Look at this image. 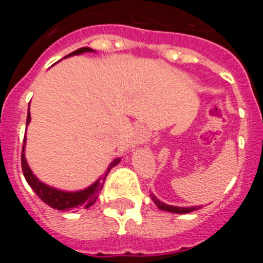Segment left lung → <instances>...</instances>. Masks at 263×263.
Wrapping results in <instances>:
<instances>
[{
  "label": "left lung",
  "mask_w": 263,
  "mask_h": 263,
  "mask_svg": "<svg viewBox=\"0 0 263 263\" xmlns=\"http://www.w3.org/2000/svg\"><path fill=\"white\" fill-rule=\"evenodd\" d=\"M150 197L153 199V201L155 203V205L162 211H166V212H171V213H190V212H194V211L199 210L201 206H175V205H168V204L163 203V201H160L154 194H150Z\"/></svg>",
  "instance_id": "left-lung-1"
}]
</instances>
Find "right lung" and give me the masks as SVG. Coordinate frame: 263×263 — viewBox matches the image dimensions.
Segmentation results:
<instances>
[{"mask_svg":"<svg viewBox=\"0 0 263 263\" xmlns=\"http://www.w3.org/2000/svg\"><path fill=\"white\" fill-rule=\"evenodd\" d=\"M84 52H95V50L89 47H81L79 50L73 51L69 55H67L66 58L73 57V55H81ZM31 121V116H30V104H29V113H27V120H26V126L30 124ZM25 147H26V137L23 138V147H22V155H21V162H22V171L26 182L29 183V185L31 187V190L38 195V197L42 201H45L47 205H50L51 208L58 211H69L73 210V208H89L90 205H93L95 201H96L97 196H99L100 191L103 190L104 182H105L106 175L109 174L111 168L115 166H117L121 162V158H116L109 163L108 168H106L105 173L97 179L93 184H90L89 187L84 188V190H80V191H63V190H58V188H53L51 185L46 184V183L41 182L34 173L31 171V168L27 164L26 157H25Z\"/></svg>","mask_w":263,"mask_h":263,"instance_id":"right-lung-1","label":"right lung"}]
</instances>
